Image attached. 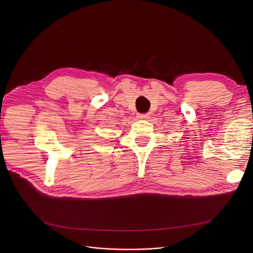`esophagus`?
<instances>
[{
  "mask_svg": "<svg viewBox=\"0 0 253 253\" xmlns=\"http://www.w3.org/2000/svg\"><path fill=\"white\" fill-rule=\"evenodd\" d=\"M148 117H149L148 114H138V115H137V118H138V119H141V120L148 119Z\"/></svg>",
  "mask_w": 253,
  "mask_h": 253,
  "instance_id": "obj_1",
  "label": "esophagus"
}]
</instances>
